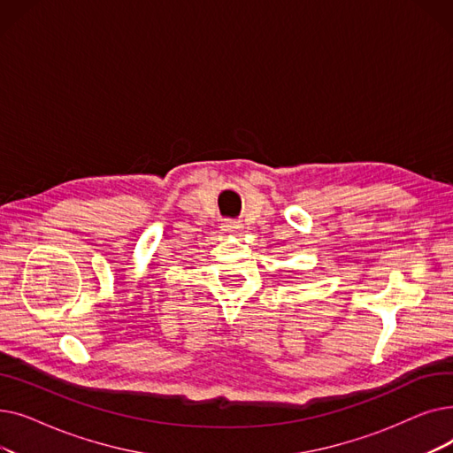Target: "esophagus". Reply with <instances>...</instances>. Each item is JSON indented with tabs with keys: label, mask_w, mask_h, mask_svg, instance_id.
Returning <instances> with one entry per match:
<instances>
[{
	"label": "esophagus",
	"mask_w": 453,
	"mask_h": 453,
	"mask_svg": "<svg viewBox=\"0 0 453 453\" xmlns=\"http://www.w3.org/2000/svg\"><path fill=\"white\" fill-rule=\"evenodd\" d=\"M222 229L226 233H239V231H242V224L239 220H226L222 224Z\"/></svg>",
	"instance_id": "34e87169"
}]
</instances>
